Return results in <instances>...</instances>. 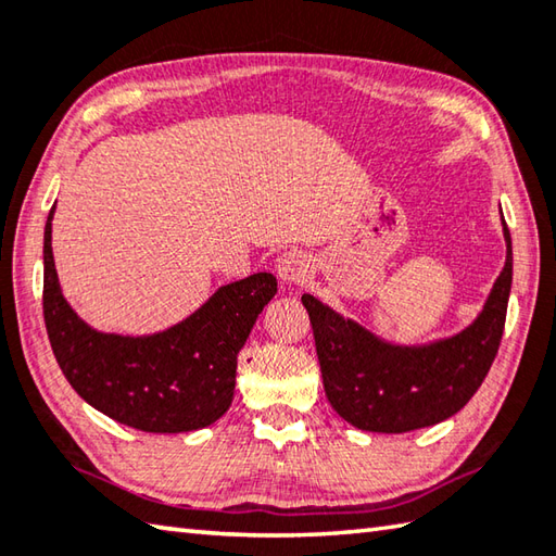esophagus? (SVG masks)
Segmentation results:
<instances>
[{"mask_svg": "<svg viewBox=\"0 0 556 556\" xmlns=\"http://www.w3.org/2000/svg\"><path fill=\"white\" fill-rule=\"evenodd\" d=\"M311 257L301 250H291L277 260V275L287 285H303L311 277Z\"/></svg>", "mask_w": 556, "mask_h": 556, "instance_id": "obj_1", "label": "esophagus"}]
</instances>
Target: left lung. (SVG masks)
Here are the masks:
<instances>
[{
    "mask_svg": "<svg viewBox=\"0 0 556 556\" xmlns=\"http://www.w3.org/2000/svg\"><path fill=\"white\" fill-rule=\"evenodd\" d=\"M506 265L486 306L470 328L429 346H393L344 320L311 293L308 311L325 395L352 427L405 433L453 417L467 405L492 368L502 344L514 277L510 233L504 222Z\"/></svg>",
    "mask_w": 556,
    "mask_h": 556,
    "instance_id": "1",
    "label": "left lung"
}]
</instances>
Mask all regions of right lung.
Here are the masks:
<instances>
[{"instance_id": "add662e5", "label": "right lung", "mask_w": 556, "mask_h": 556, "mask_svg": "<svg viewBox=\"0 0 556 556\" xmlns=\"http://www.w3.org/2000/svg\"><path fill=\"white\" fill-rule=\"evenodd\" d=\"M52 214L54 206L42 245V315L70 386L98 412L139 431L180 433L214 424L231 405L238 352L277 293V279L257 271L226 285L166 332H96L60 291L50 243Z\"/></svg>"}]
</instances>
